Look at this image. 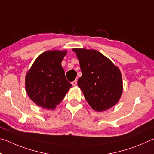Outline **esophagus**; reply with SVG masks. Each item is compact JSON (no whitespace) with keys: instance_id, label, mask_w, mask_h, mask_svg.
Listing matches in <instances>:
<instances>
[{"instance_id":"34e87169","label":"esophagus","mask_w":154,"mask_h":154,"mask_svg":"<svg viewBox=\"0 0 154 154\" xmlns=\"http://www.w3.org/2000/svg\"><path fill=\"white\" fill-rule=\"evenodd\" d=\"M72 85H74V86H75V85H77V80H75V81H73V82H72Z\"/></svg>"}]
</instances>
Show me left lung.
<instances>
[{
	"label": "left lung",
	"mask_w": 154,
	"mask_h": 154,
	"mask_svg": "<svg viewBox=\"0 0 154 154\" xmlns=\"http://www.w3.org/2000/svg\"><path fill=\"white\" fill-rule=\"evenodd\" d=\"M82 76L77 84L94 110L101 112L118 102L123 92L121 72L110 60L94 49L74 48Z\"/></svg>",
	"instance_id": "1"
}]
</instances>
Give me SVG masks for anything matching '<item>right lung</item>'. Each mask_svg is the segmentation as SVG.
<instances>
[{
  "label": "right lung",
  "mask_w": 154,
  "mask_h": 154,
  "mask_svg": "<svg viewBox=\"0 0 154 154\" xmlns=\"http://www.w3.org/2000/svg\"><path fill=\"white\" fill-rule=\"evenodd\" d=\"M66 50L48 51L35 60L26 75V90L36 105L53 109L61 103L72 84L68 82L61 62Z\"/></svg>",
  "instance_id": "1"
}]
</instances>
